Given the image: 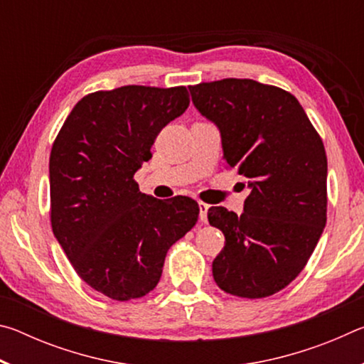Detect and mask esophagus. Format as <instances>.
I'll use <instances>...</instances> for the list:
<instances>
[{
	"label": "esophagus",
	"mask_w": 364,
	"mask_h": 364,
	"mask_svg": "<svg viewBox=\"0 0 364 364\" xmlns=\"http://www.w3.org/2000/svg\"><path fill=\"white\" fill-rule=\"evenodd\" d=\"M208 204H204V202H199V218L200 221H204L207 223V212H208Z\"/></svg>",
	"instance_id": "obj_1"
}]
</instances>
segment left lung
<instances>
[{"label": "left lung", "mask_w": 364, "mask_h": 364, "mask_svg": "<svg viewBox=\"0 0 364 364\" xmlns=\"http://www.w3.org/2000/svg\"><path fill=\"white\" fill-rule=\"evenodd\" d=\"M189 91L250 189L242 215L208 208V223L225 234L213 279L237 297H268L297 278L326 226L323 141L295 96L276 86L225 78Z\"/></svg>", "instance_id": "obj_1"}]
</instances>
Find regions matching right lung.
<instances>
[{
  "mask_svg": "<svg viewBox=\"0 0 364 364\" xmlns=\"http://www.w3.org/2000/svg\"><path fill=\"white\" fill-rule=\"evenodd\" d=\"M189 106L184 86L128 85L80 100L49 157L51 226L73 269L109 299L149 294L168 249L191 231L199 205L154 199L133 176L165 125Z\"/></svg>",
  "mask_w": 364,
  "mask_h": 364,
  "instance_id": "right-lung-1",
  "label": "right lung"
}]
</instances>
